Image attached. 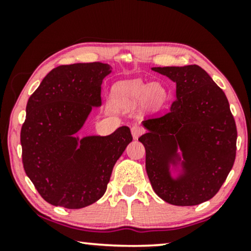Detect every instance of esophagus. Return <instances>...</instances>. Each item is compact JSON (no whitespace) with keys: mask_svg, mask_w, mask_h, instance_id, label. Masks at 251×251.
Here are the masks:
<instances>
[{"mask_svg":"<svg viewBox=\"0 0 251 251\" xmlns=\"http://www.w3.org/2000/svg\"><path fill=\"white\" fill-rule=\"evenodd\" d=\"M144 132V129H143V126H140L139 125H133L132 126H131V133H132V136H133V138H138V137L142 135V133Z\"/></svg>","mask_w":251,"mask_h":251,"instance_id":"34e87169","label":"esophagus"}]
</instances>
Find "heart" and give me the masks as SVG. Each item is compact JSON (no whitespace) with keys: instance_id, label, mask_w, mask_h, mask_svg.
<instances>
[{"instance_id":"obj_1","label":"heart","mask_w":251,"mask_h":251,"mask_svg":"<svg viewBox=\"0 0 251 251\" xmlns=\"http://www.w3.org/2000/svg\"><path fill=\"white\" fill-rule=\"evenodd\" d=\"M114 95L126 104H136L147 99L151 104L159 106L167 97L166 89L159 83L147 84L142 80L120 82L113 89Z\"/></svg>"}]
</instances>
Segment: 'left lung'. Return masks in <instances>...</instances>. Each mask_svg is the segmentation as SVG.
<instances>
[{
  "instance_id": "8db88e82",
  "label": "left lung",
  "mask_w": 251,
  "mask_h": 251,
  "mask_svg": "<svg viewBox=\"0 0 251 251\" xmlns=\"http://www.w3.org/2000/svg\"><path fill=\"white\" fill-rule=\"evenodd\" d=\"M176 82V99L163 115L144 121L139 137L153 190L168 203L197 205L214 198L236 154V126L224 91L198 65L153 67ZM183 153L184 175L173 180L169 163Z\"/></svg>"
}]
</instances>
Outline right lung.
Wrapping results in <instances>:
<instances>
[{"label": "right lung", "mask_w": 251, "mask_h": 251, "mask_svg": "<svg viewBox=\"0 0 251 251\" xmlns=\"http://www.w3.org/2000/svg\"><path fill=\"white\" fill-rule=\"evenodd\" d=\"M109 73L98 61L61 65L28 99L20 132L24 169L50 204L80 209L99 200L132 140L126 126L109 136L75 137L92 106L101 105L102 78Z\"/></svg>", "instance_id": "1"}]
</instances>
